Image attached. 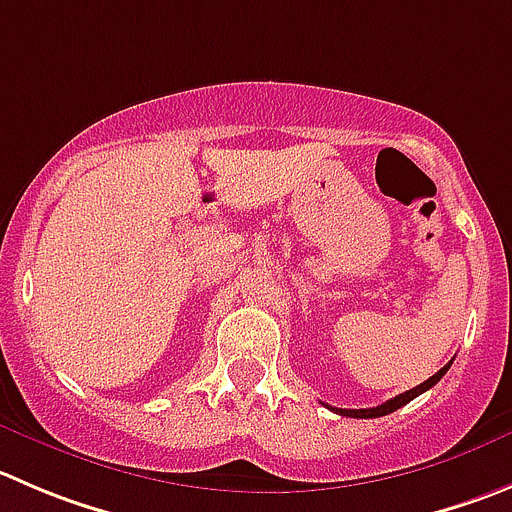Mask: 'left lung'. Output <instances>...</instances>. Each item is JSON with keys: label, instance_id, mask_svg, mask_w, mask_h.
Masks as SVG:
<instances>
[{"label": "left lung", "instance_id": "obj_1", "mask_svg": "<svg viewBox=\"0 0 512 512\" xmlns=\"http://www.w3.org/2000/svg\"><path fill=\"white\" fill-rule=\"evenodd\" d=\"M450 364H445V367H442L440 372L432 374L430 379H425V382L417 384V387H412V389H407V392L397 394V397L387 399V402H384V405H379V407H369V410H339V407H329V405H326V407L337 412V415L357 417V420H372V417H384V415H389V412L399 410V407H405L407 402H412V399H415V397H420V394L427 392V389H430V387H435V384L440 382L442 377H445V372H447V369H450Z\"/></svg>", "mask_w": 512, "mask_h": 512}]
</instances>
